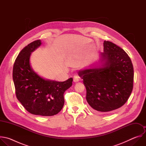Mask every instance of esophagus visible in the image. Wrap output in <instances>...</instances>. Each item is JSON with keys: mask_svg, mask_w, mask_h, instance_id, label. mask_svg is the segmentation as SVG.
Returning <instances> with one entry per match:
<instances>
[{"mask_svg": "<svg viewBox=\"0 0 146 146\" xmlns=\"http://www.w3.org/2000/svg\"><path fill=\"white\" fill-rule=\"evenodd\" d=\"M80 80V76L78 74H76L73 76V81L74 82H78Z\"/></svg>", "mask_w": 146, "mask_h": 146, "instance_id": "1", "label": "esophagus"}]
</instances>
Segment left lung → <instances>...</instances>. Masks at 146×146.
Listing matches in <instances>:
<instances>
[{"label": "left lung", "instance_id": "obj_1", "mask_svg": "<svg viewBox=\"0 0 146 146\" xmlns=\"http://www.w3.org/2000/svg\"><path fill=\"white\" fill-rule=\"evenodd\" d=\"M101 53L102 68L80 71L86 88V99L90 106L100 113L112 112L122 106L133 87V67L123 49L104 41Z\"/></svg>", "mask_w": 146, "mask_h": 146}]
</instances>
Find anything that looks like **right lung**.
Masks as SVG:
<instances>
[{
  "instance_id": "1",
  "label": "right lung",
  "mask_w": 146,
  "mask_h": 146,
  "mask_svg": "<svg viewBox=\"0 0 146 146\" xmlns=\"http://www.w3.org/2000/svg\"><path fill=\"white\" fill-rule=\"evenodd\" d=\"M37 40L28 44L17 56L13 78L18 100L30 113L41 116L58 114L64 105V92L72 85L73 78L59 82L45 80L31 68V54L41 45Z\"/></svg>"
}]
</instances>
